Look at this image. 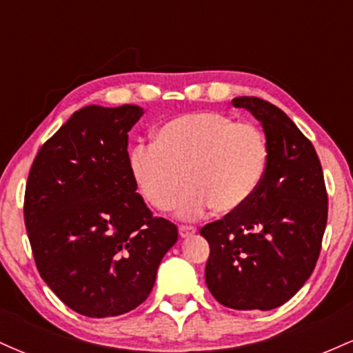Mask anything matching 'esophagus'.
<instances>
[{"mask_svg": "<svg viewBox=\"0 0 353 353\" xmlns=\"http://www.w3.org/2000/svg\"><path fill=\"white\" fill-rule=\"evenodd\" d=\"M194 234H196V228H192V225H181L179 228V236L182 239L194 236Z\"/></svg>", "mask_w": 353, "mask_h": 353, "instance_id": "1", "label": "esophagus"}]
</instances>
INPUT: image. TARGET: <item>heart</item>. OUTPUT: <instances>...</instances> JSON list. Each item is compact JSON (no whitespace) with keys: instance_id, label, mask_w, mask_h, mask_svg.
Instances as JSON below:
<instances>
[{"instance_id":"obj_1","label":"heart","mask_w":353,"mask_h":353,"mask_svg":"<svg viewBox=\"0 0 353 353\" xmlns=\"http://www.w3.org/2000/svg\"><path fill=\"white\" fill-rule=\"evenodd\" d=\"M267 164L262 129L217 111L174 117L154 131L152 144H137L128 156L129 174L154 209H172L184 179L188 188L177 202L181 219L244 205L262 184Z\"/></svg>"}]
</instances>
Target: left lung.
I'll return each instance as SVG.
<instances>
[{
    "instance_id": "obj_1",
    "label": "left lung",
    "mask_w": 353,
    "mask_h": 353,
    "mask_svg": "<svg viewBox=\"0 0 353 353\" xmlns=\"http://www.w3.org/2000/svg\"><path fill=\"white\" fill-rule=\"evenodd\" d=\"M232 104L262 124L269 164L244 205L201 229L210 245L205 283L229 309L272 310L314 272L329 199L314 145L282 109L249 96Z\"/></svg>"
}]
</instances>
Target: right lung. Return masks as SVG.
I'll return each mask as SVG.
<instances>
[{"label": "right lung", "instance_id": "obj_1", "mask_svg": "<svg viewBox=\"0 0 353 353\" xmlns=\"http://www.w3.org/2000/svg\"><path fill=\"white\" fill-rule=\"evenodd\" d=\"M143 108L86 106L39 149L24 224L43 281L70 309L116 317L151 294L177 228L154 217L128 168V132Z\"/></svg>", "mask_w": 353, "mask_h": 353}]
</instances>
